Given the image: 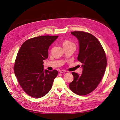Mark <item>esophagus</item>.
<instances>
[{"instance_id": "obj_1", "label": "esophagus", "mask_w": 120, "mask_h": 120, "mask_svg": "<svg viewBox=\"0 0 120 120\" xmlns=\"http://www.w3.org/2000/svg\"><path fill=\"white\" fill-rule=\"evenodd\" d=\"M66 71L65 70H60V73H65L66 72Z\"/></svg>"}]
</instances>
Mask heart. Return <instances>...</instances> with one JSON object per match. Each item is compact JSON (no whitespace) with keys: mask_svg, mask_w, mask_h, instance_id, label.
I'll use <instances>...</instances> for the list:
<instances>
[{"mask_svg":"<svg viewBox=\"0 0 120 120\" xmlns=\"http://www.w3.org/2000/svg\"><path fill=\"white\" fill-rule=\"evenodd\" d=\"M71 44H73V43L72 42L69 41V40H65L63 43V46H67Z\"/></svg>","mask_w":120,"mask_h":120,"instance_id":"1","label":"heart"}]
</instances>
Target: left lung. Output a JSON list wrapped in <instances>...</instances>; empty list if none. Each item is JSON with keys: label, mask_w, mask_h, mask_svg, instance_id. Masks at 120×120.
I'll return each mask as SVG.
<instances>
[{"label": "left lung", "mask_w": 120, "mask_h": 120, "mask_svg": "<svg viewBox=\"0 0 120 120\" xmlns=\"http://www.w3.org/2000/svg\"><path fill=\"white\" fill-rule=\"evenodd\" d=\"M79 43L78 60L82 63V74L72 72L74 80L69 84L72 92L79 95H87L97 88L104 76L107 65L105 51L97 38L88 32L72 31Z\"/></svg>", "instance_id": "obj_1"}]
</instances>
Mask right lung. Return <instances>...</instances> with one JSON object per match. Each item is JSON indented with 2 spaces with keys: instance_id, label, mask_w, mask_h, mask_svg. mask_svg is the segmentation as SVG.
Returning <instances> with one entry per match:
<instances>
[{
  "instance_id": "add662e5",
  "label": "right lung",
  "mask_w": 120,
  "mask_h": 120,
  "mask_svg": "<svg viewBox=\"0 0 120 120\" xmlns=\"http://www.w3.org/2000/svg\"><path fill=\"white\" fill-rule=\"evenodd\" d=\"M58 36L43 35L26 40L15 60L14 71L21 87L30 96L40 98L49 93L58 74L56 70L43 69V60L48 57L49 46Z\"/></svg>"
}]
</instances>
